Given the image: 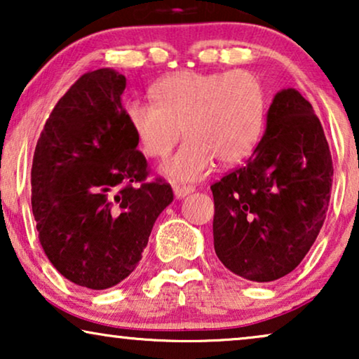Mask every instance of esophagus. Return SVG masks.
I'll use <instances>...</instances> for the list:
<instances>
[{
	"instance_id": "1",
	"label": "esophagus",
	"mask_w": 359,
	"mask_h": 359,
	"mask_svg": "<svg viewBox=\"0 0 359 359\" xmlns=\"http://www.w3.org/2000/svg\"><path fill=\"white\" fill-rule=\"evenodd\" d=\"M194 191L193 186H175V196L176 198H184V196L191 194Z\"/></svg>"
}]
</instances>
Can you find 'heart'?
<instances>
[{"label":"heart","mask_w":359,"mask_h":359,"mask_svg":"<svg viewBox=\"0 0 359 359\" xmlns=\"http://www.w3.org/2000/svg\"><path fill=\"white\" fill-rule=\"evenodd\" d=\"M155 102L132 100L126 119L140 150L163 160L188 137L163 173L175 181H198L214 160L230 166L247 160L262 140L266 91L252 72H176L151 88Z\"/></svg>","instance_id":"obj_1"}]
</instances>
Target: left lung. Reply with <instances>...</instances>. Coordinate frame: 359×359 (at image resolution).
Segmentation results:
<instances>
[{
    "label": "left lung",
    "mask_w": 359,
    "mask_h": 359,
    "mask_svg": "<svg viewBox=\"0 0 359 359\" xmlns=\"http://www.w3.org/2000/svg\"><path fill=\"white\" fill-rule=\"evenodd\" d=\"M332 178L330 149L312 104L294 88L279 91L247 163L210 186L214 248L224 266L255 283L291 273L320 232Z\"/></svg>",
    "instance_id": "obj_1"
}]
</instances>
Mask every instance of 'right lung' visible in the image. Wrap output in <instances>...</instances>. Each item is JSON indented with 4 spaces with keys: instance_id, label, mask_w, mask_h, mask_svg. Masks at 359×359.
I'll return each mask as SVG.
<instances>
[{
    "instance_id": "obj_1",
    "label": "right lung",
    "mask_w": 359,
    "mask_h": 359,
    "mask_svg": "<svg viewBox=\"0 0 359 359\" xmlns=\"http://www.w3.org/2000/svg\"><path fill=\"white\" fill-rule=\"evenodd\" d=\"M126 76L88 72L53 107L34 151L32 212L47 258L68 281L107 289L134 271L173 201L126 119Z\"/></svg>"
}]
</instances>
